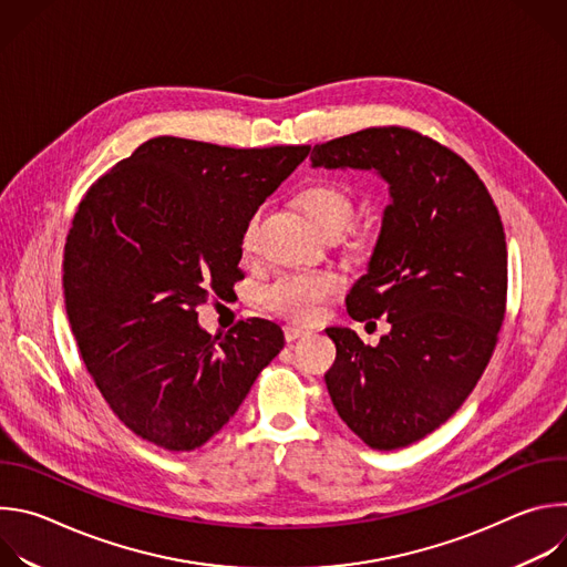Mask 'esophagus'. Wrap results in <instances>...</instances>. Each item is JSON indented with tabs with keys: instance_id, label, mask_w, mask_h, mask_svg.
I'll return each mask as SVG.
<instances>
[{
	"instance_id": "34e87169",
	"label": "esophagus",
	"mask_w": 567,
	"mask_h": 567,
	"mask_svg": "<svg viewBox=\"0 0 567 567\" xmlns=\"http://www.w3.org/2000/svg\"><path fill=\"white\" fill-rule=\"evenodd\" d=\"M307 334H309V330H302V328H293V326L285 328V341L287 343H293V341H298V339H302Z\"/></svg>"
}]
</instances>
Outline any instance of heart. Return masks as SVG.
Returning a JSON list of instances; mask_svg holds the SVG:
<instances>
[{"label": "heart", "instance_id": "obj_1", "mask_svg": "<svg viewBox=\"0 0 567 567\" xmlns=\"http://www.w3.org/2000/svg\"><path fill=\"white\" fill-rule=\"evenodd\" d=\"M296 204L309 219V224L320 235H341L354 221V197L348 188L332 184V182H318L305 186ZM260 224V210H254L245 221L239 235V249L245 256L254 251L256 230ZM343 291V278L334 271H305V274H282L271 285L265 287L262 300L265 305L282 318L309 322L320 316L326 302Z\"/></svg>", "mask_w": 567, "mask_h": 567}]
</instances>
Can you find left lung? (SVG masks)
Instances as JSON below:
<instances>
[{"label":"left lung","instance_id":"1","mask_svg":"<svg viewBox=\"0 0 567 567\" xmlns=\"http://www.w3.org/2000/svg\"><path fill=\"white\" fill-rule=\"evenodd\" d=\"M313 168L374 171L390 186L368 274L346 302L354 320L388 316L365 346L328 328L326 374L341 420L368 446H409L442 426L487 368L507 302L498 208L453 150L409 127H368L311 150Z\"/></svg>","mask_w":567,"mask_h":567}]
</instances>
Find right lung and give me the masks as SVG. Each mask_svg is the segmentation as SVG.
I'll use <instances>...</instances> for the list:
<instances>
[{
    "label": "right lung",
    "mask_w": 567,
    "mask_h": 567,
    "mask_svg": "<svg viewBox=\"0 0 567 567\" xmlns=\"http://www.w3.org/2000/svg\"><path fill=\"white\" fill-rule=\"evenodd\" d=\"M307 154L156 136L78 204L62 262L71 332L114 415L145 442L206 444L285 348L265 318L213 337L197 307L245 278L241 228Z\"/></svg>",
    "instance_id": "1"
}]
</instances>
